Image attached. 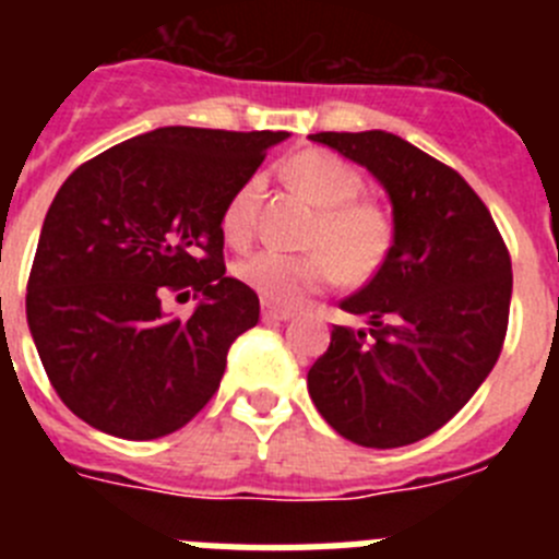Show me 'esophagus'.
Wrapping results in <instances>:
<instances>
[{
    "instance_id": "esophagus-1",
    "label": "esophagus",
    "mask_w": 559,
    "mask_h": 559,
    "mask_svg": "<svg viewBox=\"0 0 559 559\" xmlns=\"http://www.w3.org/2000/svg\"><path fill=\"white\" fill-rule=\"evenodd\" d=\"M294 319V310L288 308H276V305H263V322H288Z\"/></svg>"
}]
</instances>
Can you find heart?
<instances>
[{"mask_svg":"<svg viewBox=\"0 0 559 559\" xmlns=\"http://www.w3.org/2000/svg\"><path fill=\"white\" fill-rule=\"evenodd\" d=\"M290 176L319 206V221L308 237V254L265 249L235 265L237 280L271 305H299L330 288L338 274L347 283H367L386 263L394 224L378 201L360 199L364 176L338 153L310 147L290 159ZM263 179L249 176L231 192L221 215V229L231 246H249L257 226V201Z\"/></svg>","mask_w":559,"mask_h":559,"instance_id":"b5f03b06","label":"heart"}]
</instances>
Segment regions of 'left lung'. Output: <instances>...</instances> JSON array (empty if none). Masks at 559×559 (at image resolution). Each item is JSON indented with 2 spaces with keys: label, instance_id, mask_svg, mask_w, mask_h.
Instances as JSON below:
<instances>
[{
  "label": "left lung",
  "instance_id": "8db88e82",
  "mask_svg": "<svg viewBox=\"0 0 559 559\" xmlns=\"http://www.w3.org/2000/svg\"><path fill=\"white\" fill-rule=\"evenodd\" d=\"M386 187L394 243L386 263L341 308L369 330L335 324L308 372L316 408L344 439L403 448L431 437L476 394L501 355L512 260L473 187L386 131H322Z\"/></svg>",
  "mask_w": 559,
  "mask_h": 559
}]
</instances>
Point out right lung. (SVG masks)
Returning <instances> with one entry per match:
<instances>
[{
	"instance_id": "right-lung-1",
	"label": "right lung",
	"mask_w": 559,
	"mask_h": 559,
	"mask_svg": "<svg viewBox=\"0 0 559 559\" xmlns=\"http://www.w3.org/2000/svg\"><path fill=\"white\" fill-rule=\"evenodd\" d=\"M285 131L156 128L83 162L49 204L27 280V324L63 406L97 431L159 439L218 392L260 299L226 276L231 192ZM192 287L190 320L167 293Z\"/></svg>"
}]
</instances>
